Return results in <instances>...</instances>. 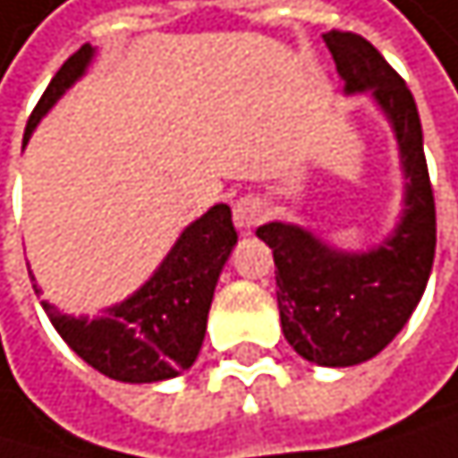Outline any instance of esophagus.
I'll use <instances>...</instances> for the list:
<instances>
[{"label":"esophagus","mask_w":458,"mask_h":458,"mask_svg":"<svg viewBox=\"0 0 458 458\" xmlns=\"http://www.w3.org/2000/svg\"><path fill=\"white\" fill-rule=\"evenodd\" d=\"M265 216V208H262V201L257 196H242L237 204H234V210H232V218H234V226L240 232H250Z\"/></svg>","instance_id":"obj_1"}]
</instances>
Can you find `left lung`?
<instances>
[{
    "label": "left lung",
    "instance_id": "1",
    "mask_svg": "<svg viewBox=\"0 0 458 458\" xmlns=\"http://www.w3.org/2000/svg\"><path fill=\"white\" fill-rule=\"evenodd\" d=\"M344 95H369L399 147L402 216L385 240L344 250L301 224L270 221L257 237L273 248L281 330L317 366L344 369L379 355L420 303L437 245L418 106L402 76L360 35H322Z\"/></svg>",
    "mask_w": 458,
    "mask_h": 458
}]
</instances>
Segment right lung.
<instances>
[{
  "mask_svg": "<svg viewBox=\"0 0 458 458\" xmlns=\"http://www.w3.org/2000/svg\"><path fill=\"white\" fill-rule=\"evenodd\" d=\"M92 59L95 48L87 43L59 67L27 123L24 147L56 100L87 73ZM234 245L229 204H216L180 232L161 265L125 301L106 306L98 317L64 314L48 301L43 309L64 344L100 374L131 385L164 382L193 366L218 276Z\"/></svg>",
  "mask_w": 458,
  "mask_h": 458,
  "instance_id": "obj_1",
  "label": "right lung"
}]
</instances>
